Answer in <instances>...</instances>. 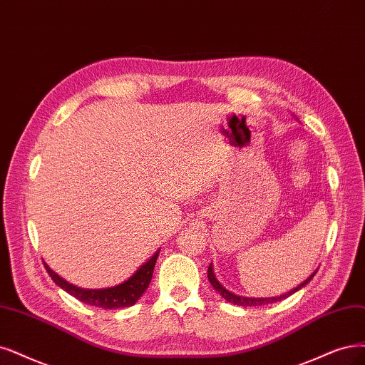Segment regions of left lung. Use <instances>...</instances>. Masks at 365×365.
I'll use <instances>...</instances> for the list:
<instances>
[{"instance_id": "8db88e82", "label": "left lung", "mask_w": 365, "mask_h": 365, "mask_svg": "<svg viewBox=\"0 0 365 365\" xmlns=\"http://www.w3.org/2000/svg\"><path fill=\"white\" fill-rule=\"evenodd\" d=\"M316 272H317V271H314L305 281H302L298 287H294V289H292L290 292L282 293V294H279V296H271V298H247V296H240V294H236V293H233V292H230V290H227V289L221 284V282L217 279V277H215L212 263H210V266L207 267V278H209V281H210L212 287H213L215 290H217L227 302H232V304L239 305V307H259V305H267V304L279 302V301H282V299L289 298L290 294H293V293H296L298 290H301L302 287H305V286L308 284V282L313 279V277L316 275Z\"/></svg>"}]
</instances>
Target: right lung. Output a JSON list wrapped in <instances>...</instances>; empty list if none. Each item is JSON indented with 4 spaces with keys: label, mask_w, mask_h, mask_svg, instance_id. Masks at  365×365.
Masks as SVG:
<instances>
[{
    "label": "right lung",
    "mask_w": 365,
    "mask_h": 365,
    "mask_svg": "<svg viewBox=\"0 0 365 365\" xmlns=\"http://www.w3.org/2000/svg\"><path fill=\"white\" fill-rule=\"evenodd\" d=\"M159 251L160 250H158L150 259H148L145 263H143L138 267V271H135V274L129 277L126 281L120 282V284L114 287H106V289H83V287L73 286L69 281H66L58 274L53 272L45 262L43 264L52 281L64 292L72 294L78 301L84 302L87 305L105 308V309H115V308L132 307L141 298L143 293L147 290L148 284H150L152 281L153 269L158 260Z\"/></svg>",
    "instance_id": "1"
}]
</instances>
